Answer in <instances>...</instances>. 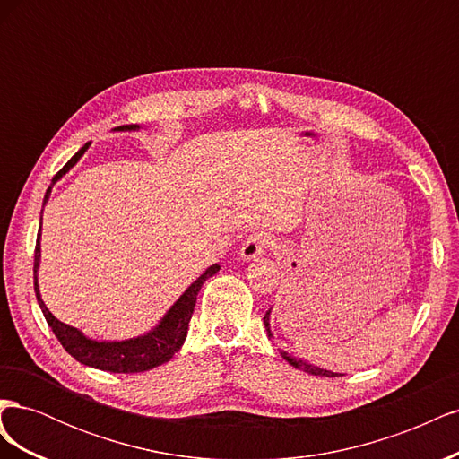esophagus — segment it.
Instances as JSON below:
<instances>
[{"mask_svg":"<svg viewBox=\"0 0 459 459\" xmlns=\"http://www.w3.org/2000/svg\"><path fill=\"white\" fill-rule=\"evenodd\" d=\"M272 239L268 233H253L248 235L245 243L241 245V258L243 260H253L260 255H264L270 248Z\"/></svg>","mask_w":459,"mask_h":459,"instance_id":"esophagus-1","label":"esophagus"}]
</instances>
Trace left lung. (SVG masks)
I'll use <instances>...</instances> for the list:
<instances>
[{"instance_id":"obj_1","label":"left lung","mask_w":459,"mask_h":459,"mask_svg":"<svg viewBox=\"0 0 459 459\" xmlns=\"http://www.w3.org/2000/svg\"><path fill=\"white\" fill-rule=\"evenodd\" d=\"M264 325H266L268 337L272 339V331H270V312H266V316H264ZM283 356H285V359H287V362H289L290 366H295V368H299V369H302V371H307V373H310V375H322V377H337V373L322 369V368L312 366V364H307V362H302V359H297V358H290V356H287L285 352H283Z\"/></svg>"}]
</instances>
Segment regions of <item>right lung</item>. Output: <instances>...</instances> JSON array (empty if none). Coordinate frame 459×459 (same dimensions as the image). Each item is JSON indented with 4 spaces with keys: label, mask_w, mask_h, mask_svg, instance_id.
<instances>
[{
    "label": "right lung",
    "mask_w": 459,
    "mask_h": 459,
    "mask_svg": "<svg viewBox=\"0 0 459 459\" xmlns=\"http://www.w3.org/2000/svg\"><path fill=\"white\" fill-rule=\"evenodd\" d=\"M124 128H135V126H120V130H124ZM86 149H88V143L82 147L57 174H55L53 184L57 182L63 174H66L73 169V166L78 162V159L84 155ZM49 191H51V187L48 189L44 201H48ZM38 262H39V238H38L36 251H34V290H36V299H38L39 308H41V312H44L46 322L51 327V331L55 333V337L59 339L63 349L73 358H76L80 364H86V366L110 371V373H140V371H147V369L157 368L164 362H169V359L179 349H182V344L186 341L189 319H191L193 308H195L197 293L201 290L203 283L208 280V277H212L220 270L218 264L208 268L199 277V280L193 283L182 297L178 299V302L170 308V312L164 316L160 325L155 331L147 333L145 337L122 341V342H95V341L86 339L78 329L59 322V319L46 308V304H44V300H41L39 290H38V277H36Z\"/></svg>",
    "instance_id": "obj_1"
}]
</instances>
